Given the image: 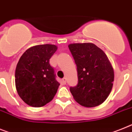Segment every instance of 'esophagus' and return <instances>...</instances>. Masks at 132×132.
Wrapping results in <instances>:
<instances>
[{
  "label": "esophagus",
  "instance_id": "1",
  "mask_svg": "<svg viewBox=\"0 0 132 132\" xmlns=\"http://www.w3.org/2000/svg\"><path fill=\"white\" fill-rule=\"evenodd\" d=\"M62 82H63V83L64 85L66 84V78H65V77H63V78L62 79Z\"/></svg>",
  "mask_w": 132,
  "mask_h": 132
}]
</instances>
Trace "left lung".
I'll list each match as a JSON object with an SVG mask.
<instances>
[{"label": "left lung", "mask_w": 132, "mask_h": 132, "mask_svg": "<svg viewBox=\"0 0 132 132\" xmlns=\"http://www.w3.org/2000/svg\"><path fill=\"white\" fill-rule=\"evenodd\" d=\"M68 47L77 65L78 83L70 87L74 100L86 108L100 105L113 87L114 71L109 59L91 43H72Z\"/></svg>", "instance_id": "obj_1"}]
</instances>
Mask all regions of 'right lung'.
Returning <instances> with one entry per match:
<instances>
[{
	"label": "right lung",
	"instance_id": "1",
	"mask_svg": "<svg viewBox=\"0 0 132 132\" xmlns=\"http://www.w3.org/2000/svg\"><path fill=\"white\" fill-rule=\"evenodd\" d=\"M55 45H39L22 54L15 70V85L19 97L30 106L40 108L53 99L60 85L49 59L56 52Z\"/></svg>",
	"mask_w": 132,
	"mask_h": 132
}]
</instances>
